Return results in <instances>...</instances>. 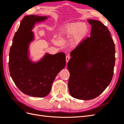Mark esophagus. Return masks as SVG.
Here are the masks:
<instances>
[{"label":"esophagus","mask_w":124,"mask_h":124,"mask_svg":"<svg viewBox=\"0 0 124 124\" xmlns=\"http://www.w3.org/2000/svg\"><path fill=\"white\" fill-rule=\"evenodd\" d=\"M70 58H71V57H70V55H67V56H66V62H68V61L70 60Z\"/></svg>","instance_id":"obj_1"}]
</instances>
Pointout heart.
Returning <instances> with one entry per match:
<instances>
[{"instance_id": "b5f03b06", "label": "heart", "mask_w": 124, "mask_h": 124, "mask_svg": "<svg viewBox=\"0 0 124 124\" xmlns=\"http://www.w3.org/2000/svg\"><path fill=\"white\" fill-rule=\"evenodd\" d=\"M88 31L87 25L80 22L67 24L63 29L62 35L66 37L73 36L72 44L77 45L83 39Z\"/></svg>"}]
</instances>
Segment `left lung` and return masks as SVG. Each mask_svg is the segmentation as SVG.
I'll return each instance as SVG.
<instances>
[{
    "label": "left lung",
    "instance_id": "1",
    "mask_svg": "<svg viewBox=\"0 0 124 124\" xmlns=\"http://www.w3.org/2000/svg\"><path fill=\"white\" fill-rule=\"evenodd\" d=\"M88 22L92 25L91 36L71 52L67 66L70 94L85 100L96 98L110 84L115 62V44L109 30L99 21Z\"/></svg>",
    "mask_w": 124,
    "mask_h": 124
}]
</instances>
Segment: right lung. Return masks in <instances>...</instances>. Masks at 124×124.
Here are the masks:
<instances>
[{"instance_id":"obj_1","label":"right lung","mask_w":124,"mask_h":124,"mask_svg":"<svg viewBox=\"0 0 124 124\" xmlns=\"http://www.w3.org/2000/svg\"><path fill=\"white\" fill-rule=\"evenodd\" d=\"M46 16H27L21 21L13 38L9 53V69L15 84L25 94L35 97L47 96L59 71L65 68V53L46 54L41 61L32 63L28 57V46L33 40L31 29Z\"/></svg>"}]
</instances>
